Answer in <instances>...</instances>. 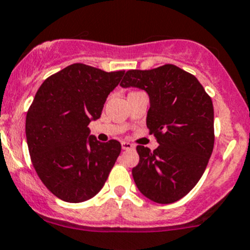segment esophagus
<instances>
[{
  "label": "esophagus",
  "mask_w": 250,
  "mask_h": 250,
  "mask_svg": "<svg viewBox=\"0 0 250 250\" xmlns=\"http://www.w3.org/2000/svg\"><path fill=\"white\" fill-rule=\"evenodd\" d=\"M122 148L123 150H132V148H134V145L128 143V141H122Z\"/></svg>",
  "instance_id": "esophagus-1"
}]
</instances>
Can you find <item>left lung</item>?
Returning <instances> with one entry per match:
<instances>
[{
  "mask_svg": "<svg viewBox=\"0 0 250 250\" xmlns=\"http://www.w3.org/2000/svg\"><path fill=\"white\" fill-rule=\"evenodd\" d=\"M121 85L147 93L146 125L160 144L153 151L137 146L139 163L132 170L135 185L153 202H176L195 188L213 152L210 97L193 75L173 64L129 70Z\"/></svg>",
  "mask_w": 250,
  "mask_h": 250,
  "instance_id": "left-lung-1",
  "label": "left lung"
}]
</instances>
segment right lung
Listing matches in <instances>:
<instances>
[{
  "instance_id": "right-lung-1",
  "label": "right lung",
  "mask_w": 250,
  "mask_h": 250,
  "mask_svg": "<svg viewBox=\"0 0 250 250\" xmlns=\"http://www.w3.org/2000/svg\"><path fill=\"white\" fill-rule=\"evenodd\" d=\"M123 75L76 62L44 80L30 105L25 132L31 162L44 186L65 202L94 197L120 156V141L100 143L88 125L100 117Z\"/></svg>"
}]
</instances>
